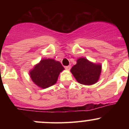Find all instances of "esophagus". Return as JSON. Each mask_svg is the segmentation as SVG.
<instances>
[{
  "label": "esophagus",
  "mask_w": 129,
  "mask_h": 129,
  "mask_svg": "<svg viewBox=\"0 0 129 129\" xmlns=\"http://www.w3.org/2000/svg\"><path fill=\"white\" fill-rule=\"evenodd\" d=\"M65 69H66V70H70L71 69V67L70 66H66L65 67Z\"/></svg>",
  "instance_id": "obj_1"
}]
</instances>
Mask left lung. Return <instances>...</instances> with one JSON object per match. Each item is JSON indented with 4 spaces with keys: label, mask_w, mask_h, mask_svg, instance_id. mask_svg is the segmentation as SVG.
Returning <instances> with one entry per match:
<instances>
[{
    "label": "left lung",
    "mask_w": 129,
    "mask_h": 129,
    "mask_svg": "<svg viewBox=\"0 0 129 129\" xmlns=\"http://www.w3.org/2000/svg\"><path fill=\"white\" fill-rule=\"evenodd\" d=\"M70 71L79 83L92 85L98 81L101 72V65L95 64L81 57L78 59L77 63Z\"/></svg>",
    "instance_id": "8db88e82"
}]
</instances>
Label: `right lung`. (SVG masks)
I'll return each mask as SVG.
<instances>
[{
	"instance_id": "obj_1",
	"label": "right lung",
	"mask_w": 129,
	"mask_h": 129,
	"mask_svg": "<svg viewBox=\"0 0 129 129\" xmlns=\"http://www.w3.org/2000/svg\"><path fill=\"white\" fill-rule=\"evenodd\" d=\"M64 70L59 62L52 59H45L35 67L29 73L34 83L42 88L54 85L60 72Z\"/></svg>"
}]
</instances>
